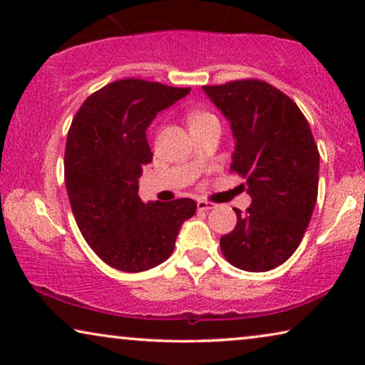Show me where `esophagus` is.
<instances>
[{"label": "esophagus", "mask_w": 365, "mask_h": 365, "mask_svg": "<svg viewBox=\"0 0 365 365\" xmlns=\"http://www.w3.org/2000/svg\"><path fill=\"white\" fill-rule=\"evenodd\" d=\"M216 207V204L214 202H209V201H204V199H201V201H197V209L199 211H211V209Z\"/></svg>", "instance_id": "1"}]
</instances>
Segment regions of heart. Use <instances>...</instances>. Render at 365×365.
Returning <instances> with one entry per match:
<instances>
[{"instance_id":"heart-1","label":"heart","mask_w":365,"mask_h":365,"mask_svg":"<svg viewBox=\"0 0 365 365\" xmlns=\"http://www.w3.org/2000/svg\"><path fill=\"white\" fill-rule=\"evenodd\" d=\"M209 119H214V116L211 113H206V111H194L189 114V124H191V126L206 123V121H209Z\"/></svg>"}]
</instances>
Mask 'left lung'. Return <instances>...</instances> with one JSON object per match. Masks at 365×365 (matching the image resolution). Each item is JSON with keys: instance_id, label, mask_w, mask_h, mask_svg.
<instances>
[{"instance_id": "1", "label": "left lung", "mask_w": 365, "mask_h": 365, "mask_svg": "<svg viewBox=\"0 0 365 365\" xmlns=\"http://www.w3.org/2000/svg\"><path fill=\"white\" fill-rule=\"evenodd\" d=\"M202 89L231 123V173L246 181L252 197L246 212L234 209L237 224L221 237V251L242 271H271L292 256L311 221L317 144L297 104L272 84L237 79Z\"/></svg>"}]
</instances>
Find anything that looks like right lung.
Segmentation results:
<instances>
[{
    "label": "right lung",
    "mask_w": 365,
    "mask_h": 365,
    "mask_svg": "<svg viewBox=\"0 0 365 365\" xmlns=\"http://www.w3.org/2000/svg\"><path fill=\"white\" fill-rule=\"evenodd\" d=\"M189 91L119 79L81 104L68 131L64 184L74 219L89 247L118 271L143 272L166 261L179 227L196 212L189 197L144 204L138 196L143 168L153 161L146 129Z\"/></svg>",
    "instance_id": "add662e5"
}]
</instances>
